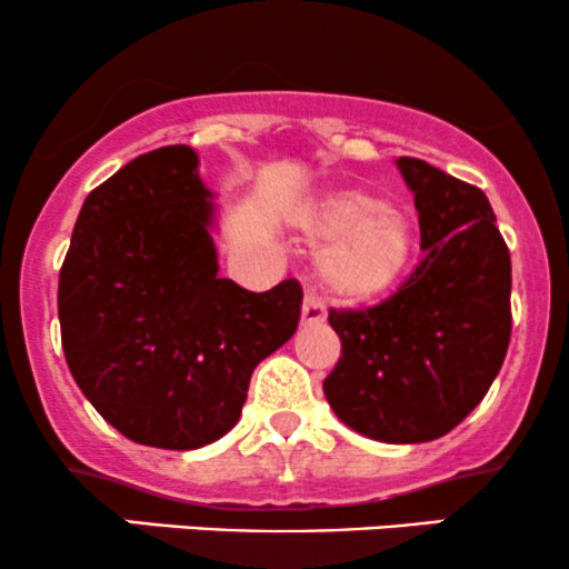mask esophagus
Here are the masks:
<instances>
[{"label": "esophagus", "mask_w": 569, "mask_h": 569, "mask_svg": "<svg viewBox=\"0 0 569 569\" xmlns=\"http://www.w3.org/2000/svg\"><path fill=\"white\" fill-rule=\"evenodd\" d=\"M326 321V307L318 302L312 293H307L305 297V305H302V323L305 326H318Z\"/></svg>", "instance_id": "1"}]
</instances>
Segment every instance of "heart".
<instances>
[{"instance_id":"1","label":"heart","mask_w":569,"mask_h":569,"mask_svg":"<svg viewBox=\"0 0 569 569\" xmlns=\"http://www.w3.org/2000/svg\"><path fill=\"white\" fill-rule=\"evenodd\" d=\"M307 230L329 243L318 276L339 302L369 305L388 297L407 276L417 248L409 213L363 189H342L318 202Z\"/></svg>"}]
</instances>
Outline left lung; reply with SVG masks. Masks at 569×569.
I'll use <instances>...</instances> for the list:
<instances>
[{"mask_svg": "<svg viewBox=\"0 0 569 569\" xmlns=\"http://www.w3.org/2000/svg\"><path fill=\"white\" fill-rule=\"evenodd\" d=\"M398 168L426 257L385 302L329 310L342 356L323 393L358 433L420 443L460 426L498 377L511 342V253L479 187L417 158Z\"/></svg>", "mask_w": 569, "mask_h": 569, "instance_id": "8db88e82", "label": "left lung"}]
</instances>
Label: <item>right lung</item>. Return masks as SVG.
Wrapping results in <instances>:
<instances>
[{
  "mask_svg": "<svg viewBox=\"0 0 569 569\" xmlns=\"http://www.w3.org/2000/svg\"><path fill=\"white\" fill-rule=\"evenodd\" d=\"M208 198L184 143L139 154L84 198L58 278L71 377L143 447L221 439L299 323L293 278L262 293L219 278Z\"/></svg>",
  "mask_w": 569,
  "mask_h": 569,
  "instance_id": "1",
  "label": "right lung"
}]
</instances>
